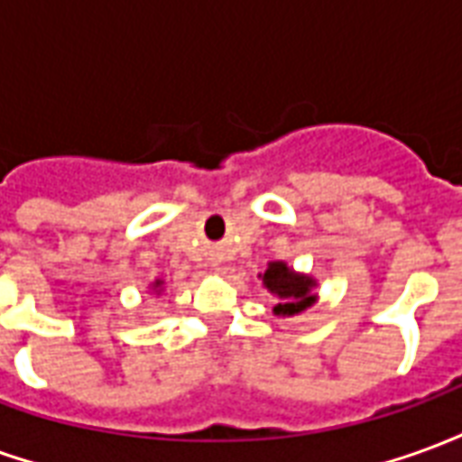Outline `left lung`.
I'll use <instances>...</instances> for the list:
<instances>
[{"instance_id":"left-lung-1","label":"left lung","mask_w":462,"mask_h":462,"mask_svg":"<svg viewBox=\"0 0 462 462\" xmlns=\"http://www.w3.org/2000/svg\"><path fill=\"white\" fill-rule=\"evenodd\" d=\"M260 277L267 291H272L280 300L274 304L277 317L300 314V311L310 310L311 304L317 301V294L311 291L317 287V282L307 277V274H300V272L287 267V262H270L264 274H260Z\"/></svg>"}]
</instances>
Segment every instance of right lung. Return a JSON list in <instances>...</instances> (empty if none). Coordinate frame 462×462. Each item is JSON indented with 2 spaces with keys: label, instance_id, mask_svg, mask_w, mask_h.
<instances>
[{
  "label": "right lung",
  "instance_id": "right-lung-1",
  "mask_svg": "<svg viewBox=\"0 0 462 462\" xmlns=\"http://www.w3.org/2000/svg\"><path fill=\"white\" fill-rule=\"evenodd\" d=\"M161 287H162V280L152 282V290H161Z\"/></svg>",
  "mask_w": 462,
  "mask_h": 462
}]
</instances>
